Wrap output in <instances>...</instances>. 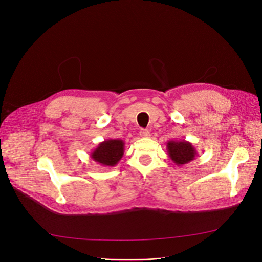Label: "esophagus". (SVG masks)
Segmentation results:
<instances>
[{
	"mask_svg": "<svg viewBox=\"0 0 262 262\" xmlns=\"http://www.w3.org/2000/svg\"><path fill=\"white\" fill-rule=\"evenodd\" d=\"M140 135H141L142 138H149L150 137V132L148 130H146V129H142L140 131Z\"/></svg>",
	"mask_w": 262,
	"mask_h": 262,
	"instance_id": "esophagus-1",
	"label": "esophagus"
}]
</instances>
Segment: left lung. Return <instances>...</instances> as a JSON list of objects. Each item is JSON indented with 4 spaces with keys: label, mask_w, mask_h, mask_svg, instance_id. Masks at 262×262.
<instances>
[{
    "label": "left lung",
    "mask_w": 262,
    "mask_h": 262,
    "mask_svg": "<svg viewBox=\"0 0 262 262\" xmlns=\"http://www.w3.org/2000/svg\"><path fill=\"white\" fill-rule=\"evenodd\" d=\"M166 150L170 159L176 165H183L192 161L198 155L196 149L190 142L187 141H169L166 143Z\"/></svg>",
    "instance_id": "1"
}]
</instances>
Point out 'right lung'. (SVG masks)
I'll return each instance as SVG.
<instances>
[{"instance_id":"obj_1","label":"right lung","mask_w":262,"mask_h":262,"mask_svg":"<svg viewBox=\"0 0 262 262\" xmlns=\"http://www.w3.org/2000/svg\"><path fill=\"white\" fill-rule=\"evenodd\" d=\"M124 152V143L122 140H106L101 142L97 148L90 154L91 158L103 166L116 165L122 158Z\"/></svg>"}]
</instances>
